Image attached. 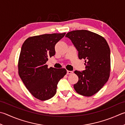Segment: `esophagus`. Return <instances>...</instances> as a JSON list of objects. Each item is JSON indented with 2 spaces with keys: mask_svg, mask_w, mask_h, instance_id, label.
I'll list each match as a JSON object with an SVG mask.
<instances>
[{
  "mask_svg": "<svg viewBox=\"0 0 125 125\" xmlns=\"http://www.w3.org/2000/svg\"><path fill=\"white\" fill-rule=\"evenodd\" d=\"M73 73V71H69V70H68V71H67V74L68 75L72 74Z\"/></svg>",
  "mask_w": 125,
  "mask_h": 125,
  "instance_id": "obj_1",
  "label": "esophagus"
}]
</instances>
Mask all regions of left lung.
<instances>
[{
	"mask_svg": "<svg viewBox=\"0 0 125 125\" xmlns=\"http://www.w3.org/2000/svg\"><path fill=\"white\" fill-rule=\"evenodd\" d=\"M65 37L70 39L78 51L79 59L85 60V69L74 72L79 77L74 89L83 96H91L98 92L109 79V45L102 36L85 30L70 31Z\"/></svg>",
	"mask_w": 125,
	"mask_h": 125,
	"instance_id": "left-lung-1",
	"label": "left lung"
}]
</instances>
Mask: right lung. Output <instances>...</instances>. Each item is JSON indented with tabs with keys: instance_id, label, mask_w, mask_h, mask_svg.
<instances>
[{
	"instance_id": "obj_1",
	"label": "right lung",
	"mask_w": 125,
	"mask_h": 125,
	"mask_svg": "<svg viewBox=\"0 0 125 125\" xmlns=\"http://www.w3.org/2000/svg\"><path fill=\"white\" fill-rule=\"evenodd\" d=\"M65 35L52 33L31 37L22 45L19 75L30 93L42 101L54 96L58 82L67 73L64 68H48L46 64L48 58L55 55L56 44Z\"/></svg>"
}]
</instances>
